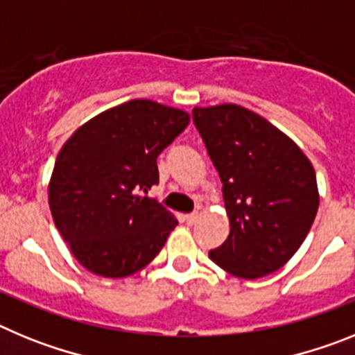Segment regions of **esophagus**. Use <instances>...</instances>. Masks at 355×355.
<instances>
[{
  "label": "esophagus",
  "mask_w": 355,
  "mask_h": 355,
  "mask_svg": "<svg viewBox=\"0 0 355 355\" xmlns=\"http://www.w3.org/2000/svg\"><path fill=\"white\" fill-rule=\"evenodd\" d=\"M184 220H187V224H196V222L199 220V213H188V215H184Z\"/></svg>",
  "instance_id": "esophagus-1"
}]
</instances>
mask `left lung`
I'll list each match as a JSON object with an SVG mask.
<instances>
[{
  "label": "left lung",
  "instance_id": "obj_1",
  "mask_svg": "<svg viewBox=\"0 0 355 355\" xmlns=\"http://www.w3.org/2000/svg\"><path fill=\"white\" fill-rule=\"evenodd\" d=\"M192 119L220 175L231 225L209 259L243 279L279 270L318 211L311 162L283 131L238 105L193 108Z\"/></svg>",
  "mask_w": 355,
  "mask_h": 355
}]
</instances>
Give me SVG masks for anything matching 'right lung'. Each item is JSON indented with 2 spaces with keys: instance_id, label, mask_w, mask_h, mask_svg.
<instances>
[{
  "instance_id": "right-lung-1",
  "label": "right lung",
  "mask_w": 355,
  "mask_h": 355,
  "mask_svg": "<svg viewBox=\"0 0 355 355\" xmlns=\"http://www.w3.org/2000/svg\"><path fill=\"white\" fill-rule=\"evenodd\" d=\"M187 112L149 99L106 110L56 156L49 208L74 258L103 277H128L156 258L178 225L146 193L159 153L188 126Z\"/></svg>"
}]
</instances>
